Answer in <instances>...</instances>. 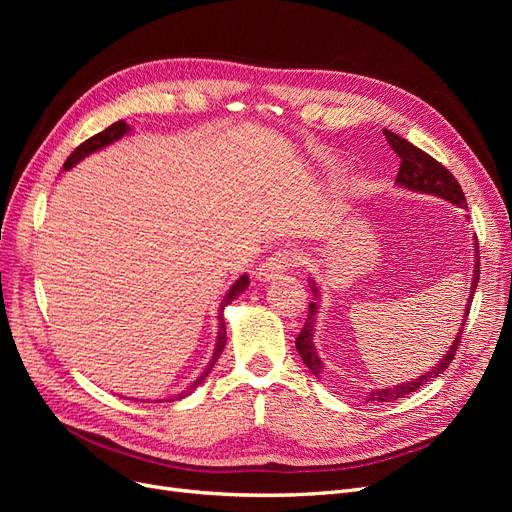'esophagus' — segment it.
Returning <instances> with one entry per match:
<instances>
[{"label": "esophagus", "mask_w": 512, "mask_h": 512, "mask_svg": "<svg viewBox=\"0 0 512 512\" xmlns=\"http://www.w3.org/2000/svg\"><path fill=\"white\" fill-rule=\"evenodd\" d=\"M299 260L301 256L297 252H273L265 262H260L254 275L258 282H271L275 277H280L288 267L299 265Z\"/></svg>", "instance_id": "esophagus-1"}]
</instances>
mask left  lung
Returning a JSON list of instances; mask_svg holds the SVG:
<instances>
[{
	"instance_id": "obj_1",
	"label": "left lung",
	"mask_w": 512,
	"mask_h": 512,
	"mask_svg": "<svg viewBox=\"0 0 512 512\" xmlns=\"http://www.w3.org/2000/svg\"><path fill=\"white\" fill-rule=\"evenodd\" d=\"M384 136H386V141H389V145L395 149L397 156L401 158V166H399V173H397V179H395L397 188H404V190L416 192V194L436 196V198L448 200V203L459 207V209H468L466 196H463L461 185L457 183V179L451 173H448V170L440 162H436L431 156H427L425 151L414 147L412 143L406 141V138L397 136L391 130H384ZM478 273H480L478 241L474 237V275H472L470 297H468L466 309H463V318L459 322V331H457V335L453 339L451 348L446 350V354L436 363V367H431L429 371H425L423 376H416V378H412V380H408L404 384H395V386H391V389H386V386H384V389H374L365 399L367 404H384V401H395L399 397L412 395V393H416L418 389H421V386L429 384L433 378H438L442 371H446V367L451 365V361L455 359V352H457V346H459V337H461L463 329H466L470 305H472L474 292H476V286H478ZM309 286H312L314 301L309 303V312H307L305 324H303V329H301L297 342H294V344H297V352L301 354V361L305 363V367L312 371V374L320 380L322 371H324V363H322L320 354L316 350V344H314L316 314H318V309H320V290H318L314 280H309Z\"/></svg>"
}]
</instances>
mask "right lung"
I'll use <instances>...</instances> for the list:
<instances>
[{"label": "right lung", "mask_w": 512, "mask_h": 512, "mask_svg": "<svg viewBox=\"0 0 512 512\" xmlns=\"http://www.w3.org/2000/svg\"><path fill=\"white\" fill-rule=\"evenodd\" d=\"M126 134H130V126L126 121H117V123H113V126H108L104 132H100V134H96V136H91L89 141H85L83 145H79L76 147L72 153H70V158L66 160V164H64V170H70L72 166H76L79 164L81 160H85L87 156H91V153H96V151H100V149H104V147H108V145H113V143H117L119 138H123ZM247 286H250V275H241L239 280L232 284L230 288H228V292H226V297L222 299V303H220V307H218V324H220V329H218V339H215V348H213V356H211V361H209V365L205 367V371L203 374H200L188 389L185 391H181L177 397H173V399H168V401H175V399H183V397H188L192 391H196L198 389V384L203 382L209 374H211V369H213V365L218 363V359H220V354H222V350H224V346H226V322H224V307L226 305H230L232 301H235L239 294H243L245 290H247ZM164 401V399H162Z\"/></svg>", "instance_id": "1"}]
</instances>
